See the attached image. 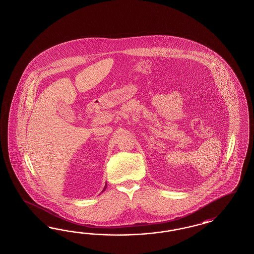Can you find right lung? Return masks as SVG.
<instances>
[{"mask_svg":"<svg viewBox=\"0 0 254 254\" xmlns=\"http://www.w3.org/2000/svg\"><path fill=\"white\" fill-rule=\"evenodd\" d=\"M106 188H107V184H106V185H105V186H104V188H103V190H102V192H103V191H105V189H106Z\"/></svg>","mask_w":254,"mask_h":254,"instance_id":"obj_1","label":"right lung"}]
</instances>
